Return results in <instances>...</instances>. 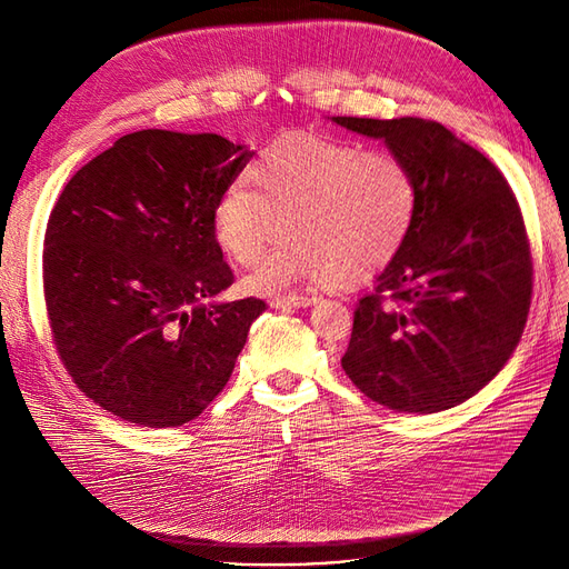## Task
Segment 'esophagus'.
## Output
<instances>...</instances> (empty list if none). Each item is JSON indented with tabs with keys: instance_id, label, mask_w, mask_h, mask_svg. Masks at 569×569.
I'll return each instance as SVG.
<instances>
[{
	"instance_id": "34e87169",
	"label": "esophagus",
	"mask_w": 569,
	"mask_h": 569,
	"mask_svg": "<svg viewBox=\"0 0 569 569\" xmlns=\"http://www.w3.org/2000/svg\"><path fill=\"white\" fill-rule=\"evenodd\" d=\"M318 299L316 297H274L270 299L272 308H306L313 306Z\"/></svg>"
}]
</instances>
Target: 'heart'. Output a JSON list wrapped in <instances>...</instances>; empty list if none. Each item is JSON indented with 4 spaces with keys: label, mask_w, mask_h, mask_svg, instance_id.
I'll return each instance as SVG.
<instances>
[{
    "label": "heart",
    "mask_w": 569,
    "mask_h": 569,
    "mask_svg": "<svg viewBox=\"0 0 569 569\" xmlns=\"http://www.w3.org/2000/svg\"><path fill=\"white\" fill-rule=\"evenodd\" d=\"M249 184L220 194L213 230L244 268L284 230L287 242L244 280L263 297L370 278L401 251L418 216V182L401 157L320 134L266 144L249 166Z\"/></svg>",
    "instance_id": "1"
}]
</instances>
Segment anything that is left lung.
Returning <instances> with one entry per match:
<instances>
[{"mask_svg":"<svg viewBox=\"0 0 569 569\" xmlns=\"http://www.w3.org/2000/svg\"><path fill=\"white\" fill-rule=\"evenodd\" d=\"M332 123L382 140L418 182L416 222L358 301L341 368L391 410H449L503 370L525 330L531 256L518 199L485 153L435 120Z\"/></svg>","mask_w":569,"mask_h":569,"instance_id":"8db88e82","label":"left lung"}]
</instances>
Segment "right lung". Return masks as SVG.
Returning <instances> with one entry per match:
<instances>
[{
  "label": "right lung",
  "mask_w": 569,
  "mask_h": 569,
  "mask_svg": "<svg viewBox=\"0 0 569 569\" xmlns=\"http://www.w3.org/2000/svg\"><path fill=\"white\" fill-rule=\"evenodd\" d=\"M249 149L216 132L140 130L68 180L44 234L51 335L80 391L142 427H180L228 385L261 299L216 301L234 274L213 230Z\"/></svg>",
  "instance_id": "obj_1"
}]
</instances>
